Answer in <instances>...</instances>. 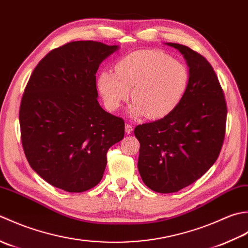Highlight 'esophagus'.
<instances>
[{"label": "esophagus", "instance_id": "34e87169", "mask_svg": "<svg viewBox=\"0 0 248 248\" xmlns=\"http://www.w3.org/2000/svg\"><path fill=\"white\" fill-rule=\"evenodd\" d=\"M133 126H131L130 124H125V131H126V134L127 135H130L131 133H133Z\"/></svg>", "mask_w": 248, "mask_h": 248}]
</instances>
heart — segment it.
Returning a JSON list of instances; mask_svg holds the SVG:
<instances>
[{
  "label": "heart",
  "mask_w": 248,
  "mask_h": 248,
  "mask_svg": "<svg viewBox=\"0 0 248 248\" xmlns=\"http://www.w3.org/2000/svg\"><path fill=\"white\" fill-rule=\"evenodd\" d=\"M188 81V70L180 61L158 50H143L121 59L114 73L103 72L97 85L109 110H118L131 90L130 114L159 119L180 105Z\"/></svg>",
  "instance_id": "heart-1"
}]
</instances>
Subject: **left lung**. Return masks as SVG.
<instances>
[{
	"label": "left lung",
	"instance_id": "8db88e82",
	"mask_svg": "<svg viewBox=\"0 0 248 248\" xmlns=\"http://www.w3.org/2000/svg\"><path fill=\"white\" fill-rule=\"evenodd\" d=\"M183 54L189 81L183 99L163 119L136 126L138 170L156 193L170 194L193 184L216 161L224 143L227 105L212 65L184 45L167 43Z\"/></svg>",
	"mask_w": 248,
	"mask_h": 248
}]
</instances>
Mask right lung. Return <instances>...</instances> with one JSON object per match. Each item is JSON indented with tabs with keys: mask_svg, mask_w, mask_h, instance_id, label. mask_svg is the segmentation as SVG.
Here are the masks:
<instances>
[{
	"mask_svg": "<svg viewBox=\"0 0 248 248\" xmlns=\"http://www.w3.org/2000/svg\"><path fill=\"white\" fill-rule=\"evenodd\" d=\"M119 49L78 40L51 50L34 68L20 104L23 151L54 187L82 193L97 185L107 152L124 137V121L100 107L96 73Z\"/></svg>",
	"mask_w": 248,
	"mask_h": 248,
	"instance_id": "obj_1",
	"label": "right lung"
}]
</instances>
